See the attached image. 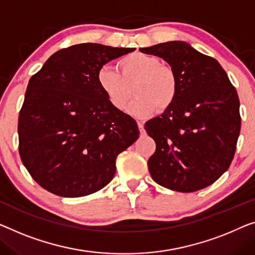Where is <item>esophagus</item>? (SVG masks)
<instances>
[{"instance_id": "34e87169", "label": "esophagus", "mask_w": 255, "mask_h": 255, "mask_svg": "<svg viewBox=\"0 0 255 255\" xmlns=\"http://www.w3.org/2000/svg\"><path fill=\"white\" fill-rule=\"evenodd\" d=\"M137 126H138L140 134H144V132H145V129H144V125L142 121H137Z\"/></svg>"}]
</instances>
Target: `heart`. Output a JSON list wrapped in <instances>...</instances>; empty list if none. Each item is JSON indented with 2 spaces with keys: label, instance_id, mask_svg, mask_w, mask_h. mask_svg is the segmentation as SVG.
<instances>
[{
  "label": "heart",
  "instance_id": "obj_1",
  "mask_svg": "<svg viewBox=\"0 0 255 255\" xmlns=\"http://www.w3.org/2000/svg\"><path fill=\"white\" fill-rule=\"evenodd\" d=\"M119 74L115 68L104 65L97 72V83L113 109L124 111L131 97L134 87L136 100L128 112L136 118L151 116L157 108L168 109L177 96V77L169 66L160 64L157 57L135 52L118 62Z\"/></svg>",
  "mask_w": 255,
  "mask_h": 255
}]
</instances>
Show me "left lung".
I'll list each match as a JSON object with an SVG mask.
<instances>
[{"instance_id":"obj_1","label":"left lung","mask_w":255,"mask_h":255,"mask_svg":"<svg viewBox=\"0 0 255 255\" xmlns=\"http://www.w3.org/2000/svg\"><path fill=\"white\" fill-rule=\"evenodd\" d=\"M140 52L160 57L175 72L177 96L145 124L155 140L147 166L161 187L193 192L229 168L241 131L239 98L218 60L184 41H168Z\"/></svg>"}]
</instances>
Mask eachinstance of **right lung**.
<instances>
[{"instance_id":"right-lung-1","label":"right lung","mask_w":255,"mask_h":255,"mask_svg":"<svg viewBox=\"0 0 255 255\" xmlns=\"http://www.w3.org/2000/svg\"><path fill=\"white\" fill-rule=\"evenodd\" d=\"M136 50L80 43L55 52L29 79L19 113V153L43 189L75 198L109 184L120 152L138 138L136 121L113 109L97 83L106 63Z\"/></svg>"}]
</instances>
